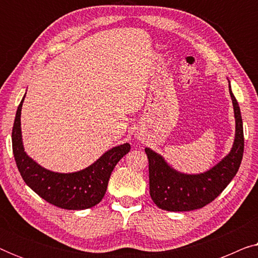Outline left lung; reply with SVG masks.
<instances>
[{"label": "left lung", "mask_w": 258, "mask_h": 258, "mask_svg": "<svg viewBox=\"0 0 258 258\" xmlns=\"http://www.w3.org/2000/svg\"><path fill=\"white\" fill-rule=\"evenodd\" d=\"M234 105L236 133L231 151L220 163L203 174L186 175L169 167L164 158L146 148L149 161V189L154 203L168 211L200 209L216 199L237 174L244 151L241 110L229 84Z\"/></svg>", "instance_id": "8db88e82"}]
</instances>
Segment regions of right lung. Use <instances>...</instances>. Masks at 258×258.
<instances>
[{
    "instance_id": "1",
    "label": "right lung",
    "mask_w": 258,
    "mask_h": 258,
    "mask_svg": "<svg viewBox=\"0 0 258 258\" xmlns=\"http://www.w3.org/2000/svg\"><path fill=\"white\" fill-rule=\"evenodd\" d=\"M24 97L17 108L12 133L14 157L23 181L44 201L62 209L83 210L96 206L107 191L115 165L130 151V144L124 143L108 150L83 170L70 174L47 170L24 151L21 134V110Z\"/></svg>"
}]
</instances>
